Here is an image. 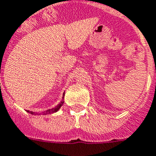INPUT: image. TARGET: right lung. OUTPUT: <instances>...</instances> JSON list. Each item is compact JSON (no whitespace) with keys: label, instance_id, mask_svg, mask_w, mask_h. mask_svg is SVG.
<instances>
[{"label":"right lung","instance_id":"1","mask_svg":"<svg viewBox=\"0 0 156 156\" xmlns=\"http://www.w3.org/2000/svg\"><path fill=\"white\" fill-rule=\"evenodd\" d=\"M64 95L65 94L63 93V94H62V100L61 102H59L58 104L57 105L56 107H54V108H52V109H49L47 110V111H44V112H43L42 113H40L39 115H47V114H53V113H55V112H57L58 111L59 109H60V107L62 106V104L64 103V101H63V98H64ZM27 112H29V113H31L32 115H38V113H36V112H29V111H27Z\"/></svg>","mask_w":156,"mask_h":156}]
</instances>
